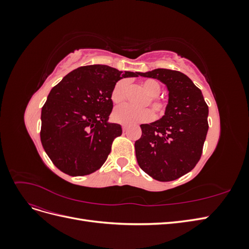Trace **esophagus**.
I'll return each instance as SVG.
<instances>
[{"instance_id": "1", "label": "esophagus", "mask_w": 249, "mask_h": 249, "mask_svg": "<svg viewBox=\"0 0 249 249\" xmlns=\"http://www.w3.org/2000/svg\"><path fill=\"white\" fill-rule=\"evenodd\" d=\"M126 129H127V126H126V125H123V130H124V132H125V131H126Z\"/></svg>"}]
</instances>
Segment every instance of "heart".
I'll return each instance as SVG.
<instances>
[{
	"label": "heart",
	"mask_w": 249,
	"mask_h": 249,
	"mask_svg": "<svg viewBox=\"0 0 249 249\" xmlns=\"http://www.w3.org/2000/svg\"><path fill=\"white\" fill-rule=\"evenodd\" d=\"M142 88L150 97L149 105L152 106L154 111L158 114L162 115L165 111V104L158 99L161 92V85L159 82L154 79H147L142 82ZM127 91V81L120 80L114 85L111 92V100L114 104H122L125 101ZM114 122L122 124H135L141 123L150 122L154 118V113L148 109L137 110L129 105H123L117 107L112 114Z\"/></svg>",
	"instance_id": "obj_1"
}]
</instances>
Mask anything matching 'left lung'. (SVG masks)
<instances>
[{
	"label": "left lung",
	"mask_w": 249,
	"mask_h": 249,
	"mask_svg": "<svg viewBox=\"0 0 249 249\" xmlns=\"http://www.w3.org/2000/svg\"><path fill=\"white\" fill-rule=\"evenodd\" d=\"M140 76L160 80L169 97L161 119L140 125L142 135L135 142L137 162L153 178L170 182L199 161L209 129V107L200 89L183 72L157 69Z\"/></svg>",
	"instance_id": "8db88e82"
}]
</instances>
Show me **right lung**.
I'll list each match as a JSON object with an SVG mask.
<instances>
[{
	"label": "right lung",
	"mask_w": 249,
	"mask_h": 249,
	"mask_svg": "<svg viewBox=\"0 0 249 249\" xmlns=\"http://www.w3.org/2000/svg\"><path fill=\"white\" fill-rule=\"evenodd\" d=\"M140 72L108 65L82 66L53 87L41 110L40 140L52 162L71 177L87 176L106 162L122 126L108 123L112 89Z\"/></svg>",
	"instance_id": "add662e5"
}]
</instances>
